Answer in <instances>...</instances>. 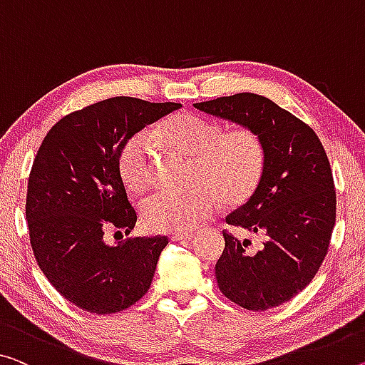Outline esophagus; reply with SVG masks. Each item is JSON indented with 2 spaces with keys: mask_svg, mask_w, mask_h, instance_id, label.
<instances>
[{
  "mask_svg": "<svg viewBox=\"0 0 365 365\" xmlns=\"http://www.w3.org/2000/svg\"><path fill=\"white\" fill-rule=\"evenodd\" d=\"M173 241H182V243H186V241L194 240V235L192 233H176L171 237Z\"/></svg>",
  "mask_w": 365,
  "mask_h": 365,
  "instance_id": "1",
  "label": "esophagus"
}]
</instances>
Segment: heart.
<instances>
[{
	"label": "heart",
	"mask_w": 365,
	"mask_h": 365,
	"mask_svg": "<svg viewBox=\"0 0 365 365\" xmlns=\"http://www.w3.org/2000/svg\"><path fill=\"white\" fill-rule=\"evenodd\" d=\"M171 148L192 158V178L199 182L184 194L158 192L142 204V220L151 232L190 233L217 214L220 195L238 204L255 192L264 171L261 137L248 127L223 132L217 120L179 112L160 125ZM117 171L130 192H142L153 176L151 138L138 132L125 140L117 155Z\"/></svg>",
	"instance_id": "b5f03b06"
}]
</instances>
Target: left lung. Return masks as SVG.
I'll return each instance as SVG.
<instances>
[{
	"instance_id": "left-lung-1",
	"label": "left lung",
	"mask_w": 365,
	"mask_h": 365,
	"mask_svg": "<svg viewBox=\"0 0 365 365\" xmlns=\"http://www.w3.org/2000/svg\"><path fill=\"white\" fill-rule=\"evenodd\" d=\"M194 108L253 128L266 156L253 195L227 217L228 225L264 241L255 251L250 240L225 230L215 264L218 287L246 310L282 305L312 282L328 253L336 190L327 151L312 127L259 94L238 93Z\"/></svg>"
}]
</instances>
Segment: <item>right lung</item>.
I'll use <instances>...</instances> for the list:
<instances>
[{
	"label": "right lung",
	"instance_id": "right-lung-1",
	"mask_svg": "<svg viewBox=\"0 0 365 365\" xmlns=\"http://www.w3.org/2000/svg\"><path fill=\"white\" fill-rule=\"evenodd\" d=\"M181 108L117 96L86 106L50 128L27 182L26 218L41 271L60 295L98 315L122 312L148 292L166 237L108 245L109 228L137 214L117 171L127 138Z\"/></svg>",
	"mask_w": 365,
	"mask_h": 365
}]
</instances>
